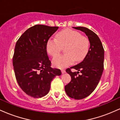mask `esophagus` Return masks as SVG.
Segmentation results:
<instances>
[{"mask_svg":"<svg viewBox=\"0 0 120 120\" xmlns=\"http://www.w3.org/2000/svg\"><path fill=\"white\" fill-rule=\"evenodd\" d=\"M61 73H62V74L65 73V71L64 69H61Z\"/></svg>","mask_w":120,"mask_h":120,"instance_id":"esophagus-1","label":"esophagus"}]
</instances>
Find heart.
<instances>
[{
	"label": "heart",
	"instance_id": "b5f03b06",
	"mask_svg": "<svg viewBox=\"0 0 120 120\" xmlns=\"http://www.w3.org/2000/svg\"><path fill=\"white\" fill-rule=\"evenodd\" d=\"M89 42L86 37L81 36L78 31L65 29L60 31L56 38H50L47 43V50L52 57L60 53L62 47L65 46L66 53L55 57L52 61L56 68H64L74 63L82 60L89 51Z\"/></svg>",
	"mask_w": 120,
	"mask_h": 120
}]
</instances>
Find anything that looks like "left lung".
Wrapping results in <instances>:
<instances>
[{"mask_svg":"<svg viewBox=\"0 0 120 120\" xmlns=\"http://www.w3.org/2000/svg\"><path fill=\"white\" fill-rule=\"evenodd\" d=\"M73 28L85 33L90 44L83 61L71 68L78 71L72 72L70 68L66 70L71 80L65 86V91L69 97L79 100L90 95L98 85L104 69V50L99 38L92 30L85 27Z\"/></svg>","mask_w":120,"mask_h":120,"instance_id":"1","label":"left lung"}]
</instances>
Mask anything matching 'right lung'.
Wrapping results in <instances>:
<instances>
[{
    "label": "right lung",
    "instance_id": "1",
    "mask_svg": "<svg viewBox=\"0 0 120 120\" xmlns=\"http://www.w3.org/2000/svg\"><path fill=\"white\" fill-rule=\"evenodd\" d=\"M58 28L35 25L16 42L13 57L15 76L21 89L31 97L46 95L52 79L61 74L60 69L51 68L47 53L48 41Z\"/></svg>",
    "mask_w": 120,
    "mask_h": 120
}]
</instances>
